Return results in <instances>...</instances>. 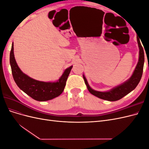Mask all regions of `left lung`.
I'll return each mask as SVG.
<instances>
[{"mask_svg":"<svg viewBox=\"0 0 149 149\" xmlns=\"http://www.w3.org/2000/svg\"><path fill=\"white\" fill-rule=\"evenodd\" d=\"M137 43L139 48V57L137 65L135 68L134 73L128 80L126 81L123 84L116 86L108 91L101 92L95 91L89 86L88 83L83 74V78L86 85L90 93L93 94L99 98L109 101H116L120 100L127 94L131 92L136 88L139 83L141 81L142 76L143 64H144V52L143 47L140 42L139 38L137 36Z\"/></svg>","mask_w":149,"mask_h":149,"instance_id":"8db88e82","label":"left lung"}]
</instances>
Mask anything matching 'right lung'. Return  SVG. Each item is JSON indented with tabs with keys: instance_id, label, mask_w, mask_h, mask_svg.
Instances as JSON below:
<instances>
[{
	"instance_id": "obj_1",
	"label": "right lung",
	"mask_w": 149,
	"mask_h": 149,
	"mask_svg": "<svg viewBox=\"0 0 149 149\" xmlns=\"http://www.w3.org/2000/svg\"><path fill=\"white\" fill-rule=\"evenodd\" d=\"M10 64L13 79L19 88L33 100L38 101L51 100L60 96L65 89L66 80L73 66L68 68L56 82L35 80L24 73L18 66L13 53V43L10 53Z\"/></svg>"
}]
</instances>
